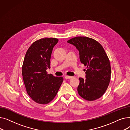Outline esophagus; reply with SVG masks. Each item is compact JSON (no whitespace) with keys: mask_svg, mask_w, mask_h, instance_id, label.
I'll use <instances>...</instances> for the list:
<instances>
[{"mask_svg":"<svg viewBox=\"0 0 130 130\" xmlns=\"http://www.w3.org/2000/svg\"><path fill=\"white\" fill-rule=\"evenodd\" d=\"M73 76H65V79H70V78H73Z\"/></svg>","mask_w":130,"mask_h":130,"instance_id":"1","label":"esophagus"}]
</instances>
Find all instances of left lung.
Here are the masks:
<instances>
[{
    "instance_id": "8db88e82",
    "label": "left lung",
    "mask_w": 130,
    "mask_h": 130,
    "mask_svg": "<svg viewBox=\"0 0 130 130\" xmlns=\"http://www.w3.org/2000/svg\"><path fill=\"white\" fill-rule=\"evenodd\" d=\"M79 51L80 62L87 66L86 78L79 77L78 94L87 101L100 98L106 91L111 79L110 60L102 46L92 38L76 37L67 41Z\"/></svg>"
}]
</instances>
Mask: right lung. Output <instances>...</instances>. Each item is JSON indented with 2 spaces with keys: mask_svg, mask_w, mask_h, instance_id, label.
Returning a JSON list of instances; mask_svg holds the SVG:
<instances>
[{
  "mask_svg": "<svg viewBox=\"0 0 130 130\" xmlns=\"http://www.w3.org/2000/svg\"><path fill=\"white\" fill-rule=\"evenodd\" d=\"M58 39L42 38L34 42L27 50L22 67V75L27 94L41 104L50 103L56 95L63 77L47 74L51 57Z\"/></svg>",
  "mask_w": 130,
  "mask_h": 130,
  "instance_id": "right-lung-1",
  "label": "right lung"
}]
</instances>
